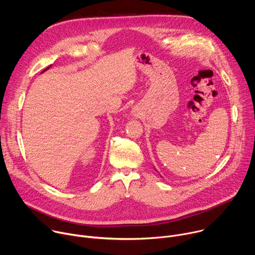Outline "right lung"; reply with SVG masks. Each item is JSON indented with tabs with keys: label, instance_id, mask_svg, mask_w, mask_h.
I'll return each mask as SVG.
<instances>
[{
	"label": "right lung",
	"instance_id": "obj_1",
	"mask_svg": "<svg viewBox=\"0 0 255 255\" xmlns=\"http://www.w3.org/2000/svg\"><path fill=\"white\" fill-rule=\"evenodd\" d=\"M50 66H51V65H50ZM50 66H48V67H47V68H46V69H44V70H43V71H42V72H44V71H45V70H47V69H48V68H49V67H50Z\"/></svg>",
	"mask_w": 255,
	"mask_h": 255
}]
</instances>
